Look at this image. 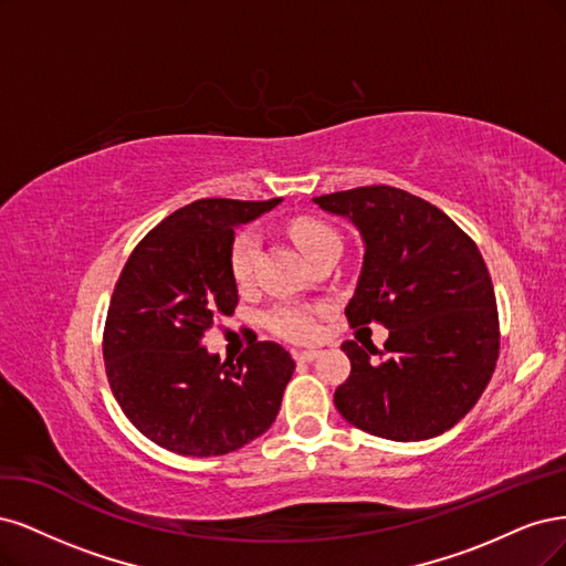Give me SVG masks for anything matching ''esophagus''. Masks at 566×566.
Wrapping results in <instances>:
<instances>
[{
    "instance_id": "34e87169",
    "label": "esophagus",
    "mask_w": 566,
    "mask_h": 566,
    "mask_svg": "<svg viewBox=\"0 0 566 566\" xmlns=\"http://www.w3.org/2000/svg\"><path fill=\"white\" fill-rule=\"evenodd\" d=\"M319 357V350H296L294 353V359L296 361H313Z\"/></svg>"
}]
</instances>
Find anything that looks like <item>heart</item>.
I'll use <instances>...</instances> for the list:
<instances>
[{"mask_svg": "<svg viewBox=\"0 0 566 566\" xmlns=\"http://www.w3.org/2000/svg\"><path fill=\"white\" fill-rule=\"evenodd\" d=\"M289 234L307 261L315 259L324 249L340 247L338 234L326 223L315 221V218H296V221H291ZM259 249H261V240L256 232L247 230L234 237L232 249H230V272H232V280L240 286H247L251 282L253 268H256V259H259ZM265 324L270 326L272 334H277L280 338H286V340H296V343L315 338L317 334L315 307H307V305L272 307L265 317Z\"/></svg>", "mask_w": 566, "mask_h": 566, "instance_id": "b5f03b06", "label": "heart"}]
</instances>
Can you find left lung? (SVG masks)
Here are the masks:
<instances>
[{
	"instance_id": "obj_1",
	"label": "left lung",
	"mask_w": 566,
	"mask_h": 566,
	"mask_svg": "<svg viewBox=\"0 0 566 566\" xmlns=\"http://www.w3.org/2000/svg\"><path fill=\"white\" fill-rule=\"evenodd\" d=\"M357 228L359 280L345 315L380 322L386 353L345 340L350 376L334 402L355 428L418 442L453 428L475 407L499 359L494 284L478 244L426 199L390 186L313 197Z\"/></svg>"
}]
</instances>
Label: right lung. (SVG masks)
<instances>
[{"label":"right lung","mask_w":566,"mask_h":566,"mask_svg":"<svg viewBox=\"0 0 566 566\" xmlns=\"http://www.w3.org/2000/svg\"><path fill=\"white\" fill-rule=\"evenodd\" d=\"M282 199H197L143 237L107 310L103 357L126 418L161 449L223 455L277 418L296 364L282 345L251 343L237 361L202 345L218 315H232L234 228Z\"/></svg>","instance_id":"obj_1"}]
</instances>
